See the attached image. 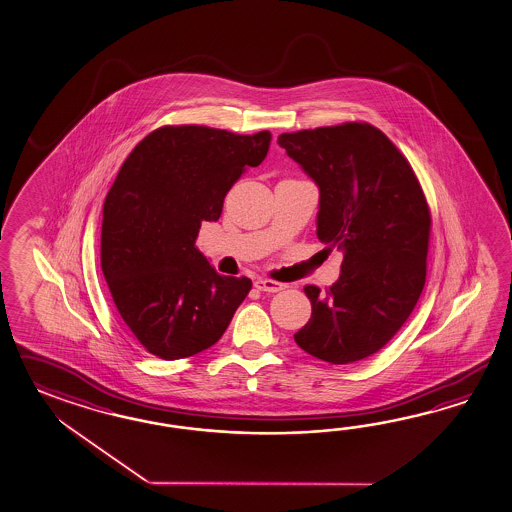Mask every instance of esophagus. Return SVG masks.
Segmentation results:
<instances>
[{
  "mask_svg": "<svg viewBox=\"0 0 512 512\" xmlns=\"http://www.w3.org/2000/svg\"><path fill=\"white\" fill-rule=\"evenodd\" d=\"M253 287L257 288V290H261V292H268V294H274V292H279V290H283L285 285L283 283H275V281H270V279H255L253 281Z\"/></svg>",
  "mask_w": 512,
  "mask_h": 512,
  "instance_id": "1",
  "label": "esophagus"
}]
</instances>
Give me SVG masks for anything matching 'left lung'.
<instances>
[{
	"instance_id": "left-lung-1",
	"label": "left lung",
	"mask_w": 512,
	"mask_h": 512,
	"mask_svg": "<svg viewBox=\"0 0 512 512\" xmlns=\"http://www.w3.org/2000/svg\"><path fill=\"white\" fill-rule=\"evenodd\" d=\"M277 144L320 190L316 237L344 253L325 294L305 287L311 320L294 340L331 364L366 359L398 333L424 290L431 229L424 192L374 125L283 133Z\"/></svg>"
}]
</instances>
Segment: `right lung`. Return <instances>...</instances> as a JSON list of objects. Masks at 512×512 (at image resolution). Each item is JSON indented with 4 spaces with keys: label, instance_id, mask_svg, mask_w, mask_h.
Wrapping results in <instances>:
<instances>
[{
    "label": "right lung",
    "instance_id": "right-lung-1",
    "mask_svg": "<svg viewBox=\"0 0 512 512\" xmlns=\"http://www.w3.org/2000/svg\"><path fill=\"white\" fill-rule=\"evenodd\" d=\"M270 142V131L161 127L131 151L105 198L101 270L125 325L164 361L216 344L250 292L248 277L218 274L194 242Z\"/></svg>",
    "mask_w": 512,
    "mask_h": 512
}]
</instances>
